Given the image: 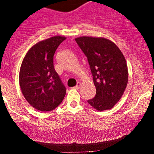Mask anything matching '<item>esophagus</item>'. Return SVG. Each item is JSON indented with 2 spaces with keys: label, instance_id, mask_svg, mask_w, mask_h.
I'll use <instances>...</instances> for the list:
<instances>
[{
  "label": "esophagus",
  "instance_id": "1",
  "mask_svg": "<svg viewBox=\"0 0 154 154\" xmlns=\"http://www.w3.org/2000/svg\"><path fill=\"white\" fill-rule=\"evenodd\" d=\"M80 86H81V83H79V82H78V83H77V86H74V88H76V89H78V88H80Z\"/></svg>",
  "mask_w": 154,
  "mask_h": 154
}]
</instances>
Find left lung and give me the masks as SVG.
Masks as SVG:
<instances>
[{
  "label": "left lung",
  "mask_w": 154,
  "mask_h": 154,
  "mask_svg": "<svg viewBox=\"0 0 154 154\" xmlns=\"http://www.w3.org/2000/svg\"><path fill=\"white\" fill-rule=\"evenodd\" d=\"M75 41L86 56L96 88L94 97L87 101L98 111L112 109L123 95L128 81L123 54L104 38L82 36Z\"/></svg>",
  "instance_id": "1"
}]
</instances>
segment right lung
I'll use <instances>...</instances> for the list:
<instances>
[{
	"label": "right lung",
	"mask_w": 154,
	"mask_h": 154,
	"mask_svg": "<svg viewBox=\"0 0 154 154\" xmlns=\"http://www.w3.org/2000/svg\"><path fill=\"white\" fill-rule=\"evenodd\" d=\"M66 39L57 35L39 42L29 50L21 63L20 88L27 101L39 111L54 109L66 95V86L54 67L56 50Z\"/></svg>",
	"instance_id": "1"
}]
</instances>
